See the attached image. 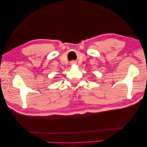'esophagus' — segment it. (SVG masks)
I'll return each mask as SVG.
<instances>
[{"mask_svg": "<svg viewBox=\"0 0 147 147\" xmlns=\"http://www.w3.org/2000/svg\"><path fill=\"white\" fill-rule=\"evenodd\" d=\"M71 63H74V62H71Z\"/></svg>", "mask_w": 147, "mask_h": 147, "instance_id": "1", "label": "esophagus"}]
</instances>
